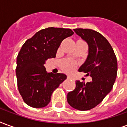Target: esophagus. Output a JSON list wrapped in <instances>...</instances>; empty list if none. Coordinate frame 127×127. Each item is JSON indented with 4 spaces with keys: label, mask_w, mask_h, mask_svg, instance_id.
Masks as SVG:
<instances>
[{
    "label": "esophagus",
    "mask_w": 127,
    "mask_h": 127,
    "mask_svg": "<svg viewBox=\"0 0 127 127\" xmlns=\"http://www.w3.org/2000/svg\"><path fill=\"white\" fill-rule=\"evenodd\" d=\"M67 78H68V79H72V78L71 77V76H67Z\"/></svg>",
    "instance_id": "34e87169"
}]
</instances>
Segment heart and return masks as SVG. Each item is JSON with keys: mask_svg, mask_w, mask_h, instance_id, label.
Segmentation results:
<instances>
[{"mask_svg": "<svg viewBox=\"0 0 127 127\" xmlns=\"http://www.w3.org/2000/svg\"><path fill=\"white\" fill-rule=\"evenodd\" d=\"M62 67L65 72H71L75 67V64L74 63L70 61L64 62L62 64Z\"/></svg>", "mask_w": 127, "mask_h": 127, "instance_id": "obj_1", "label": "heart"}]
</instances>
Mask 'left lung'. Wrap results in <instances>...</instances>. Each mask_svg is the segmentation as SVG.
I'll list each match as a JSON object with an SVG mask.
<instances>
[{
  "mask_svg": "<svg viewBox=\"0 0 127 127\" xmlns=\"http://www.w3.org/2000/svg\"><path fill=\"white\" fill-rule=\"evenodd\" d=\"M75 33L88 44V55L78 69L92 78L85 84L76 81V88L67 93V102L81 111L91 110L99 104L110 93L117 76V60L107 39L91 29L76 28Z\"/></svg>",
  "mask_w": 127,
  "mask_h": 127,
  "instance_id": "left-lung-1",
  "label": "left lung"
}]
</instances>
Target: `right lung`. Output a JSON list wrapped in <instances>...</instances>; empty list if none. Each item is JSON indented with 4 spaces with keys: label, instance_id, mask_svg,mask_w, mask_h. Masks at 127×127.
<instances>
[{
    "label": "right lung",
    "instance_id": "add662e5",
    "mask_svg": "<svg viewBox=\"0 0 127 127\" xmlns=\"http://www.w3.org/2000/svg\"><path fill=\"white\" fill-rule=\"evenodd\" d=\"M69 28H48L27 40L17 57V87L23 100L35 108H44L51 101L52 93L67 76L47 72L44 66L49 58H55L62 40L72 36Z\"/></svg>",
    "mask_w": 127,
    "mask_h": 127
}]
</instances>
